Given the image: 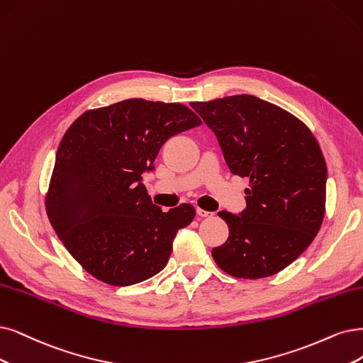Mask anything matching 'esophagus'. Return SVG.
Returning a JSON list of instances; mask_svg holds the SVG:
<instances>
[{"instance_id":"obj_1","label":"esophagus","mask_w":363,"mask_h":363,"mask_svg":"<svg viewBox=\"0 0 363 363\" xmlns=\"http://www.w3.org/2000/svg\"><path fill=\"white\" fill-rule=\"evenodd\" d=\"M197 216H199V217H203V218H209V217H213V216H216V213H213V212H209V211H205V209H200V208H197Z\"/></svg>"}]
</instances>
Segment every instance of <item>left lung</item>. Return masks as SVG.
Here are the masks:
<instances>
[{
    "instance_id": "8db88e82",
    "label": "left lung",
    "mask_w": 363,
    "mask_h": 363,
    "mask_svg": "<svg viewBox=\"0 0 363 363\" xmlns=\"http://www.w3.org/2000/svg\"><path fill=\"white\" fill-rule=\"evenodd\" d=\"M190 106L217 136L230 172L250 178L247 208L218 213L229 239L212 250L213 260L238 278L283 271L325 217L328 169L315 138L296 116L248 94Z\"/></svg>"
}]
</instances>
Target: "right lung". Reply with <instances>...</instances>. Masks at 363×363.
Wrapping results in <instances>:
<instances>
[{"label":"right lung","mask_w":363,"mask_h":363,"mask_svg":"<svg viewBox=\"0 0 363 363\" xmlns=\"http://www.w3.org/2000/svg\"><path fill=\"white\" fill-rule=\"evenodd\" d=\"M202 124L179 103L130 99L80 115L58 146L48 217L61 242L92 277L131 286L163 271L190 203L161 211L143 185L163 143Z\"/></svg>","instance_id":"right-lung-1"}]
</instances>
